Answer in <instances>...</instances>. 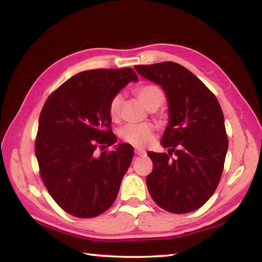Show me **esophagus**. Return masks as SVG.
<instances>
[{"mask_svg":"<svg viewBox=\"0 0 262 262\" xmlns=\"http://www.w3.org/2000/svg\"><path fill=\"white\" fill-rule=\"evenodd\" d=\"M146 152H145V150L144 149H139V148H136L135 149V154L136 155H144Z\"/></svg>","mask_w":262,"mask_h":262,"instance_id":"esophagus-1","label":"esophagus"}]
</instances>
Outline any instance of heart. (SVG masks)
<instances>
[{"label": "heart", "instance_id": "1", "mask_svg": "<svg viewBox=\"0 0 262 262\" xmlns=\"http://www.w3.org/2000/svg\"><path fill=\"white\" fill-rule=\"evenodd\" d=\"M137 95L145 107L148 110H155L163 103L164 93L159 86L153 84L143 85L137 89ZM123 102L122 94H116L109 102V116L113 121H117L121 113V107ZM154 126L150 123L143 124H128L121 128L119 137L126 143L143 147L147 145L153 138Z\"/></svg>", "mask_w": 262, "mask_h": 262}]
</instances>
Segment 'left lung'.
Segmentation results:
<instances>
[{
    "mask_svg": "<svg viewBox=\"0 0 262 262\" xmlns=\"http://www.w3.org/2000/svg\"><path fill=\"white\" fill-rule=\"evenodd\" d=\"M135 69L161 86L168 101L161 139L168 154L147 153L154 167L146 178L149 193L168 212H193L213 195L222 176L228 137L221 105L198 77L175 62ZM172 151L175 159H170Z\"/></svg>",
    "mask_w": 262,
    "mask_h": 262,
    "instance_id": "1",
    "label": "left lung"
}]
</instances>
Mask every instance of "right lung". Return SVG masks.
I'll return each mask as SVG.
<instances>
[{
    "mask_svg": "<svg viewBox=\"0 0 262 262\" xmlns=\"http://www.w3.org/2000/svg\"><path fill=\"white\" fill-rule=\"evenodd\" d=\"M138 77L130 68L77 73L49 95L39 117L35 157L50 195L76 217H94L116 199L134 148L116 143L110 130L109 102Z\"/></svg>",
    "mask_w": 262,
    "mask_h": 262,
    "instance_id": "right-lung-1",
    "label": "right lung"
}]
</instances>
